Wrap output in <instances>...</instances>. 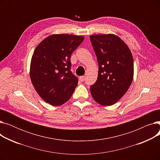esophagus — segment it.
I'll return each mask as SVG.
<instances>
[{
  "label": "esophagus",
  "mask_w": 160,
  "mask_h": 160,
  "mask_svg": "<svg viewBox=\"0 0 160 160\" xmlns=\"http://www.w3.org/2000/svg\"><path fill=\"white\" fill-rule=\"evenodd\" d=\"M79 79H80V82H84V80H85V77H84V76H82V77H80Z\"/></svg>",
  "instance_id": "esophagus-1"
}]
</instances>
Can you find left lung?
Segmentation results:
<instances>
[{
	"instance_id": "1",
	"label": "left lung",
	"mask_w": 160,
	"mask_h": 160,
	"mask_svg": "<svg viewBox=\"0 0 160 160\" xmlns=\"http://www.w3.org/2000/svg\"><path fill=\"white\" fill-rule=\"evenodd\" d=\"M98 63V77L90 87L93 99L102 106L115 104L127 93L133 78V60L128 45L112 33L89 36Z\"/></svg>"
}]
</instances>
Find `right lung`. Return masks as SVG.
Instances as JSON below:
<instances>
[{"mask_svg":"<svg viewBox=\"0 0 160 160\" xmlns=\"http://www.w3.org/2000/svg\"><path fill=\"white\" fill-rule=\"evenodd\" d=\"M84 39L82 36L52 34L37 46L32 55L30 77L32 85L44 101L61 106L68 101L78 84L72 73L71 54Z\"/></svg>","mask_w":160,"mask_h":160,"instance_id":"add662e5","label":"right lung"}]
</instances>
